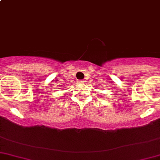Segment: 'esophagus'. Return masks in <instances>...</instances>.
<instances>
[{
    "instance_id": "1",
    "label": "esophagus",
    "mask_w": 160,
    "mask_h": 160,
    "mask_svg": "<svg viewBox=\"0 0 160 160\" xmlns=\"http://www.w3.org/2000/svg\"><path fill=\"white\" fill-rule=\"evenodd\" d=\"M85 80H81V81H80V83H85Z\"/></svg>"
}]
</instances>
